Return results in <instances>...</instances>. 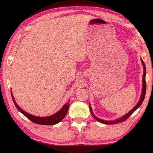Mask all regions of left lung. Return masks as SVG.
Returning <instances> with one entry per match:
<instances>
[{
    "label": "left lung",
    "mask_w": 153,
    "mask_h": 153,
    "mask_svg": "<svg viewBox=\"0 0 153 153\" xmlns=\"http://www.w3.org/2000/svg\"><path fill=\"white\" fill-rule=\"evenodd\" d=\"M141 63L143 64V84H142V92H141V97H140V99H139V102H137V105H136L134 107V108H132L130 111H129L128 113L126 114L125 115H123V116L120 117V118H118V119H116V120H102L100 118H97V116H95L94 115V114L93 112V110L91 108V106L90 104H89V108L91 110V113L92 116L94 117V118H95L97 121L104 123V124H116V123H121L126 121V120L128 119L129 116H130L133 113H134L136 110H137L138 108H139V106L141 105V104L143 102V100L145 99V93H146V82H145V76H146V67H145V64L144 63L143 60L142 59H141Z\"/></svg>",
    "instance_id": "1"
}]
</instances>
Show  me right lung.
<instances>
[{
    "label": "right lung",
    "mask_w": 153,
    "mask_h": 153,
    "mask_svg": "<svg viewBox=\"0 0 153 153\" xmlns=\"http://www.w3.org/2000/svg\"><path fill=\"white\" fill-rule=\"evenodd\" d=\"M11 94H12L13 102H14L16 108H17L21 113H22L25 117H27L29 120H31V122L40 125H45V126L54 125V124H56L58 123H59L61 120H63L65 116L66 115L68 110V108H69V105H70L69 102H70V100H69V101L67 102L66 103H65V105L62 107V108L59 110V111H58L57 112L54 114L53 115H51L49 116H47V117H40V116H36L30 114L26 112L25 111H24V110H23L20 107L17 105V103H16L12 91H11Z\"/></svg>",
    "instance_id": "obj_1"
}]
</instances>
